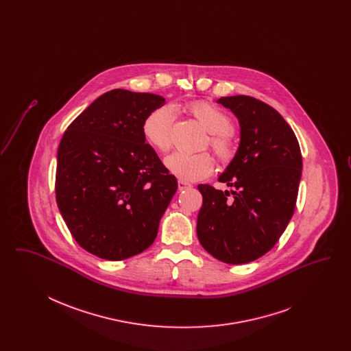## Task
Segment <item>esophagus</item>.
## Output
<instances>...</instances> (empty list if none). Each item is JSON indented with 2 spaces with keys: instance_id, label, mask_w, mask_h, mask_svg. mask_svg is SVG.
<instances>
[{
  "instance_id": "34e87169",
  "label": "esophagus",
  "mask_w": 351,
  "mask_h": 351,
  "mask_svg": "<svg viewBox=\"0 0 351 351\" xmlns=\"http://www.w3.org/2000/svg\"><path fill=\"white\" fill-rule=\"evenodd\" d=\"M178 186H179V191H184V189H188V188H191V184L185 183V182L179 180V182H178Z\"/></svg>"
}]
</instances>
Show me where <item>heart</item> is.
<instances>
[{
  "mask_svg": "<svg viewBox=\"0 0 351 351\" xmlns=\"http://www.w3.org/2000/svg\"><path fill=\"white\" fill-rule=\"evenodd\" d=\"M188 112L195 118L206 133L210 134V147L222 162H228L233 156V145L229 133L233 129L232 121L215 105L199 101L191 104ZM173 112L169 106H160L149 113L143 119L142 133L155 150L166 152L169 150L172 139ZM169 173L182 182H199L213 172V159L208 154L189 155L173 152L165 160Z\"/></svg>",
  "mask_w": 351,
  "mask_h": 351,
  "instance_id": "heart-1",
  "label": "heart"
}]
</instances>
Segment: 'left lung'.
<instances>
[{"label":"left lung","mask_w":351,"mask_h":351,"mask_svg":"<svg viewBox=\"0 0 351 351\" xmlns=\"http://www.w3.org/2000/svg\"><path fill=\"white\" fill-rule=\"evenodd\" d=\"M239 122V146L218 182L197 188L201 246L229 265L249 263L274 247L293 216L302 159L298 138L274 108L250 96L218 99ZM232 193L234 197L228 199Z\"/></svg>","instance_id":"obj_1"}]
</instances>
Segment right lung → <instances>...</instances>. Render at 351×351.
Here are the masks:
<instances>
[{"label":"right lung","mask_w":351,"mask_h":351,"mask_svg":"<svg viewBox=\"0 0 351 351\" xmlns=\"http://www.w3.org/2000/svg\"><path fill=\"white\" fill-rule=\"evenodd\" d=\"M166 99L113 89L93 101L58 149L56 202L84 250L122 261L149 249L178 180L142 133Z\"/></svg>","instance_id":"obj_1"}]
</instances>
